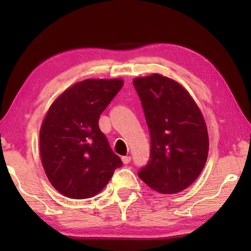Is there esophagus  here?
Returning <instances> with one entry per match:
<instances>
[{"mask_svg": "<svg viewBox=\"0 0 251 251\" xmlns=\"http://www.w3.org/2000/svg\"><path fill=\"white\" fill-rule=\"evenodd\" d=\"M130 156H123L122 157V160H123V163L124 164H129L130 163Z\"/></svg>", "mask_w": 251, "mask_h": 251, "instance_id": "1", "label": "esophagus"}]
</instances>
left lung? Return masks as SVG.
Segmentation results:
<instances>
[{
	"label": "left lung",
	"instance_id": "1",
	"mask_svg": "<svg viewBox=\"0 0 251 251\" xmlns=\"http://www.w3.org/2000/svg\"><path fill=\"white\" fill-rule=\"evenodd\" d=\"M151 135V157L138 176L156 192L190 186L205 166L209 142L197 104L184 87L159 74L133 80Z\"/></svg>",
	"mask_w": 251,
	"mask_h": 251
}]
</instances>
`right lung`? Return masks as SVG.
<instances>
[{
  "label": "right lung",
  "instance_id": "right-lung-1",
  "mask_svg": "<svg viewBox=\"0 0 251 251\" xmlns=\"http://www.w3.org/2000/svg\"><path fill=\"white\" fill-rule=\"evenodd\" d=\"M122 79H85L55 100L40 131L42 164L50 184L74 199L99 194L123 165L99 126Z\"/></svg>",
  "mask_w": 251,
  "mask_h": 251
}]
</instances>
